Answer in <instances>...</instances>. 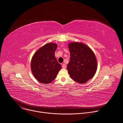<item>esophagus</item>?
Segmentation results:
<instances>
[{"label": "esophagus", "mask_w": 123, "mask_h": 123, "mask_svg": "<svg viewBox=\"0 0 123 123\" xmlns=\"http://www.w3.org/2000/svg\"><path fill=\"white\" fill-rule=\"evenodd\" d=\"M62 66V68H63V69H65V68H66V65L65 64H63Z\"/></svg>", "instance_id": "34e87169"}]
</instances>
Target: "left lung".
Returning <instances> with one entry per match:
<instances>
[{
    "label": "left lung",
    "instance_id": "1",
    "mask_svg": "<svg viewBox=\"0 0 123 123\" xmlns=\"http://www.w3.org/2000/svg\"><path fill=\"white\" fill-rule=\"evenodd\" d=\"M68 47L70 52V60L67 65L69 74L77 82L86 83L96 72L95 55L90 48L82 43H71Z\"/></svg>",
    "mask_w": 123,
    "mask_h": 123
}]
</instances>
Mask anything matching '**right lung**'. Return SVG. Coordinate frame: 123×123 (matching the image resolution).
<instances>
[{
    "instance_id": "obj_1",
    "label": "right lung",
    "mask_w": 123,
    "mask_h": 123,
    "mask_svg": "<svg viewBox=\"0 0 123 123\" xmlns=\"http://www.w3.org/2000/svg\"><path fill=\"white\" fill-rule=\"evenodd\" d=\"M57 47L56 43H48L40 48L32 58V74L42 83L48 84L52 82L62 68L55 57Z\"/></svg>"
}]
</instances>
